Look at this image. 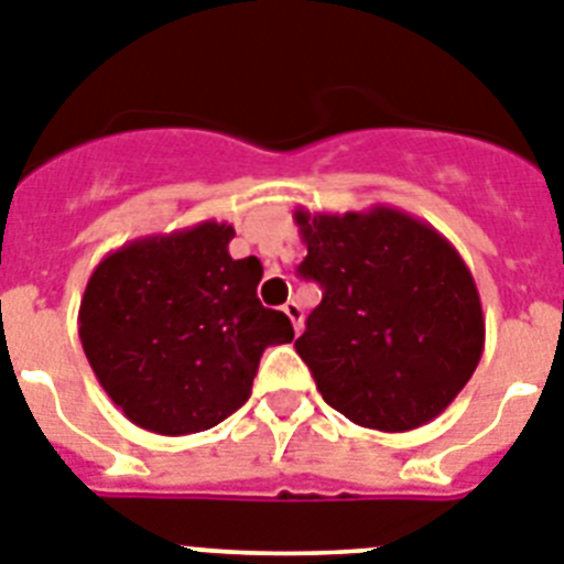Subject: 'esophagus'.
Listing matches in <instances>:
<instances>
[{"mask_svg":"<svg viewBox=\"0 0 564 564\" xmlns=\"http://www.w3.org/2000/svg\"><path fill=\"white\" fill-rule=\"evenodd\" d=\"M283 313H286V318L292 322L295 333H301V327H304V310H301V304H297V301H286V304H283Z\"/></svg>","mask_w":564,"mask_h":564,"instance_id":"34e87169","label":"esophagus"}]
</instances>
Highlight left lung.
Segmentation results:
<instances>
[{
	"label": "left lung",
	"instance_id": "8db88e82",
	"mask_svg": "<svg viewBox=\"0 0 564 564\" xmlns=\"http://www.w3.org/2000/svg\"><path fill=\"white\" fill-rule=\"evenodd\" d=\"M297 274L322 286L297 356L324 402L365 429L411 432L464 391L484 354L475 278L446 237L400 208L295 210Z\"/></svg>",
	"mask_w": 564,
	"mask_h": 564
}]
</instances>
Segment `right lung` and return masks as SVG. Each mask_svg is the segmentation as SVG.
<instances>
[{
	"label": "right lung",
	"mask_w": 564,
	"mask_h": 564,
	"mask_svg": "<svg viewBox=\"0 0 564 564\" xmlns=\"http://www.w3.org/2000/svg\"><path fill=\"white\" fill-rule=\"evenodd\" d=\"M235 226L205 219L123 242L86 283L77 333L100 388L155 434L214 429L251 397L260 356L295 338L258 297L263 267L235 260Z\"/></svg>",
	"instance_id": "add662e5"
}]
</instances>
